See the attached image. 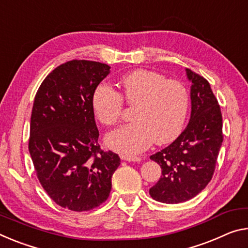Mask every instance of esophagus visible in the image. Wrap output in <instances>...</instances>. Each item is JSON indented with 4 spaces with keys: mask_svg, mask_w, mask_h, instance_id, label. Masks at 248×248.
I'll return each mask as SVG.
<instances>
[{
    "mask_svg": "<svg viewBox=\"0 0 248 248\" xmlns=\"http://www.w3.org/2000/svg\"><path fill=\"white\" fill-rule=\"evenodd\" d=\"M121 159L124 160V161H129V162H140V161H141V158H140V156H136V155H121Z\"/></svg>",
    "mask_w": 248,
    "mask_h": 248,
    "instance_id": "esophagus-1",
    "label": "esophagus"
}]
</instances>
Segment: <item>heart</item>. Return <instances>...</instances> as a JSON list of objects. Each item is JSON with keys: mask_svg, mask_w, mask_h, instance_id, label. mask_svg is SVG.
I'll return each instance as SVG.
<instances>
[{"mask_svg": "<svg viewBox=\"0 0 248 248\" xmlns=\"http://www.w3.org/2000/svg\"><path fill=\"white\" fill-rule=\"evenodd\" d=\"M121 92L107 84L98 85L93 108L100 123L116 125L123 115L124 103L132 110L133 123L110 133L108 145L127 155L139 153L155 141L166 144L179 136L186 123L190 98L182 82L167 79L148 69H137L121 79Z\"/></svg>", "mask_w": 248, "mask_h": 248, "instance_id": "1", "label": "heart"}]
</instances>
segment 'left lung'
<instances>
[{"label":"left lung","mask_w":248,"mask_h":248,"mask_svg":"<svg viewBox=\"0 0 248 248\" xmlns=\"http://www.w3.org/2000/svg\"><path fill=\"white\" fill-rule=\"evenodd\" d=\"M186 74L192 81L190 123L173 142L150 156L162 175L149 193L163 203L186 202L209 184L223 142L221 108L209 81L188 68Z\"/></svg>","instance_id":"left-lung-1"}]
</instances>
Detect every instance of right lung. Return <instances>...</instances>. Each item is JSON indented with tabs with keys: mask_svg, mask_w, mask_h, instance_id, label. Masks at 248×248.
Listing matches in <instances>:
<instances>
[{
	"mask_svg": "<svg viewBox=\"0 0 248 248\" xmlns=\"http://www.w3.org/2000/svg\"><path fill=\"white\" fill-rule=\"evenodd\" d=\"M99 62L57 66L35 96L29 150L43 188L58 205L85 212L106 202L120 158L104 151L93 108V92L110 73Z\"/></svg>",
	"mask_w": 248,
	"mask_h": 248,
	"instance_id": "obj_1",
	"label": "right lung"
}]
</instances>
